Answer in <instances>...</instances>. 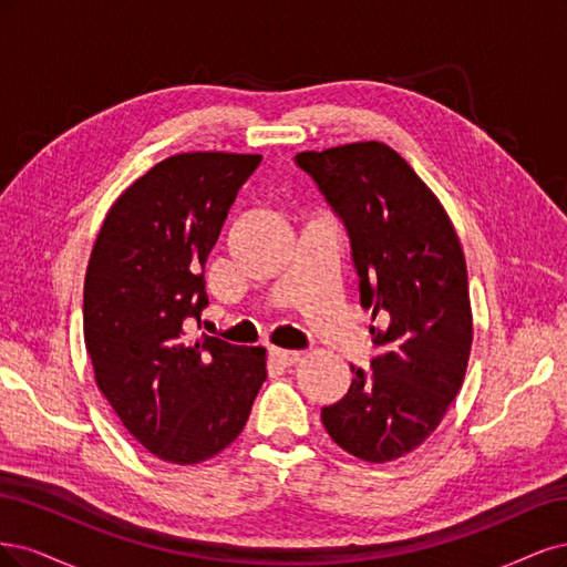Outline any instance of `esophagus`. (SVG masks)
<instances>
[{
  "label": "esophagus",
  "mask_w": 567,
  "mask_h": 567,
  "mask_svg": "<svg viewBox=\"0 0 567 567\" xmlns=\"http://www.w3.org/2000/svg\"><path fill=\"white\" fill-rule=\"evenodd\" d=\"M268 358L272 362L282 364V368H291V364H297L301 360V353L299 351H285V349H270Z\"/></svg>",
  "instance_id": "1"
}]
</instances>
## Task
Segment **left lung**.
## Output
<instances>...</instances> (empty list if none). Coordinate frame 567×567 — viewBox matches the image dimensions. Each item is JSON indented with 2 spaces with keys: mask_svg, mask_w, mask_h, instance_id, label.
<instances>
[{
  "mask_svg": "<svg viewBox=\"0 0 567 567\" xmlns=\"http://www.w3.org/2000/svg\"><path fill=\"white\" fill-rule=\"evenodd\" d=\"M349 233L377 355L322 408L332 441L364 462L422 445L460 393L473 341L466 261L437 197L386 143L295 157Z\"/></svg>",
  "mask_w": 567,
  "mask_h": 567,
  "instance_id": "1",
  "label": "left lung"
}]
</instances>
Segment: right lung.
Instances as JSON below:
<instances>
[{
    "mask_svg": "<svg viewBox=\"0 0 567 567\" xmlns=\"http://www.w3.org/2000/svg\"><path fill=\"white\" fill-rule=\"evenodd\" d=\"M261 155L162 159L107 212L84 278V343L124 429L172 464H199L247 424L261 346L188 339L207 308L205 261Z\"/></svg>",
    "mask_w": 567,
    "mask_h": 567,
    "instance_id": "right-lung-1",
    "label": "right lung"
}]
</instances>
